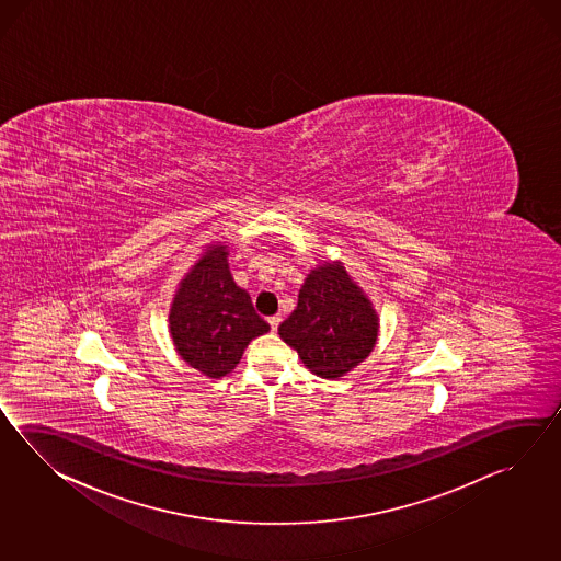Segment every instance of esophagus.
<instances>
[{"label":"esophagus","mask_w":561,"mask_h":561,"mask_svg":"<svg viewBox=\"0 0 561 561\" xmlns=\"http://www.w3.org/2000/svg\"><path fill=\"white\" fill-rule=\"evenodd\" d=\"M267 322L272 325V332H275V330H277V325L282 322V316H272Z\"/></svg>","instance_id":"esophagus-1"}]
</instances>
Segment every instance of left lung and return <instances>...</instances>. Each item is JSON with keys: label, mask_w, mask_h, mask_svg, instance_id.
<instances>
[{"label": "left lung", "mask_w": 561, "mask_h": 561, "mask_svg": "<svg viewBox=\"0 0 561 561\" xmlns=\"http://www.w3.org/2000/svg\"><path fill=\"white\" fill-rule=\"evenodd\" d=\"M277 332L311 373L337 378L373 352L378 318L360 287L334 263L311 270L299 289L298 308Z\"/></svg>", "instance_id": "8db88e82"}]
</instances>
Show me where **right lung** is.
<instances>
[{
	"mask_svg": "<svg viewBox=\"0 0 561 561\" xmlns=\"http://www.w3.org/2000/svg\"><path fill=\"white\" fill-rule=\"evenodd\" d=\"M225 257L224 245L207 250L181 282L169 316L176 352L209 378L231 373L251 340L270 330L250 294L236 286Z\"/></svg>",
	"mask_w": 561,
	"mask_h": 561,
	"instance_id": "add662e5",
	"label": "right lung"
}]
</instances>
